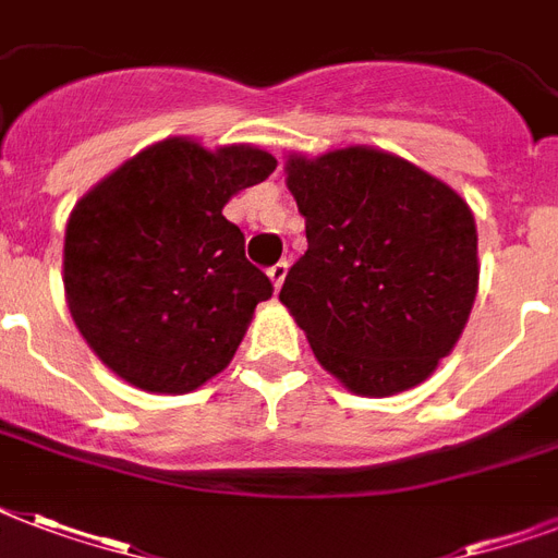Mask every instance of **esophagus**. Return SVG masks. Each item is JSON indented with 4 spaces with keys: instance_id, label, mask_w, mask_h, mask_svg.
I'll use <instances>...</instances> for the list:
<instances>
[{
    "instance_id": "esophagus-1",
    "label": "esophagus",
    "mask_w": 558,
    "mask_h": 558,
    "mask_svg": "<svg viewBox=\"0 0 558 558\" xmlns=\"http://www.w3.org/2000/svg\"><path fill=\"white\" fill-rule=\"evenodd\" d=\"M287 271H289V263L287 260H278L275 266L269 269V280L275 283V292L283 287V280H287Z\"/></svg>"
}]
</instances>
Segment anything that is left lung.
Listing matches in <instances>:
<instances>
[{
  "label": "left lung",
  "mask_w": 558,
  "mask_h": 558,
  "mask_svg": "<svg viewBox=\"0 0 558 558\" xmlns=\"http://www.w3.org/2000/svg\"><path fill=\"white\" fill-rule=\"evenodd\" d=\"M306 252L280 304L324 371L362 397H393L449 356L477 295L475 217L458 193L376 147L289 156Z\"/></svg>",
  "instance_id": "left-lung-1"
}]
</instances>
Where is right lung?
I'll return each instance as SVG.
<instances>
[{
	"label": "right lung",
	"instance_id": "right-lung-1",
	"mask_svg": "<svg viewBox=\"0 0 558 558\" xmlns=\"http://www.w3.org/2000/svg\"><path fill=\"white\" fill-rule=\"evenodd\" d=\"M275 168L252 144L165 138L74 205L65 304L109 371L150 393H187L226 371L271 280L222 208Z\"/></svg>",
	"mask_w": 558,
	"mask_h": 558
}]
</instances>
